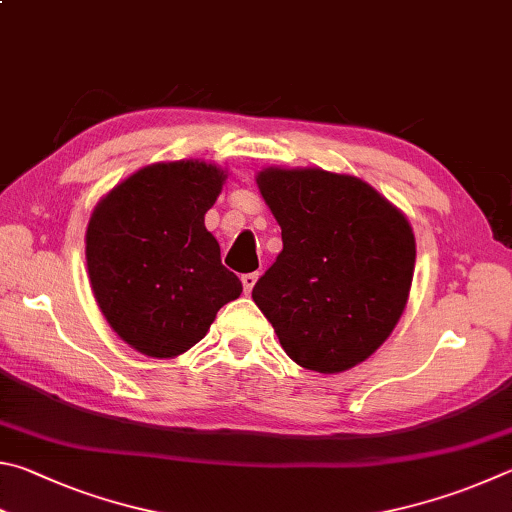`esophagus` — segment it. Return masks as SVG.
Masks as SVG:
<instances>
[{
    "label": "esophagus",
    "instance_id": "esophagus-1",
    "mask_svg": "<svg viewBox=\"0 0 512 512\" xmlns=\"http://www.w3.org/2000/svg\"><path fill=\"white\" fill-rule=\"evenodd\" d=\"M258 281V272H249V274H242V288H245V292L249 294L251 290H254V285Z\"/></svg>",
    "mask_w": 512,
    "mask_h": 512
}]
</instances>
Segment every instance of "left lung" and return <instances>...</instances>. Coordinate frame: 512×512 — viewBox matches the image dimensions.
Wrapping results in <instances>:
<instances>
[{
  "mask_svg": "<svg viewBox=\"0 0 512 512\" xmlns=\"http://www.w3.org/2000/svg\"><path fill=\"white\" fill-rule=\"evenodd\" d=\"M256 184L283 251L251 299L283 351L317 373L369 360L407 308L416 267L407 215L364 179L324 168L270 166Z\"/></svg>",
  "mask_w": 512,
  "mask_h": 512,
  "instance_id": "8db88e82",
  "label": "left lung"
}]
</instances>
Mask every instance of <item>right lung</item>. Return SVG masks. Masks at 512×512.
<instances>
[{"mask_svg":"<svg viewBox=\"0 0 512 512\" xmlns=\"http://www.w3.org/2000/svg\"><path fill=\"white\" fill-rule=\"evenodd\" d=\"M227 170L200 159L159 161L125 177L94 206L85 256L107 324L141 355L170 360L209 333L242 283L220 261L204 213Z\"/></svg>","mask_w":512,"mask_h":512,"instance_id":"1","label":"right lung"}]
</instances>
